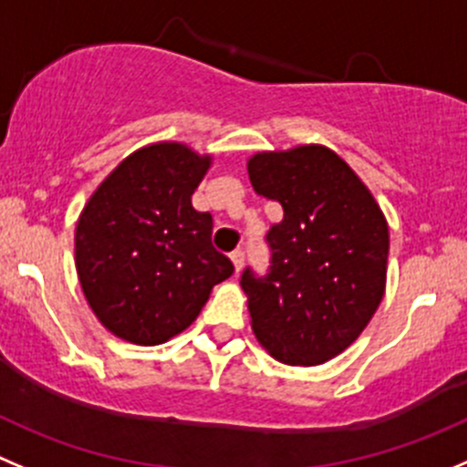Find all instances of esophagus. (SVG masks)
<instances>
[{
  "label": "esophagus",
  "instance_id": "34e87169",
  "mask_svg": "<svg viewBox=\"0 0 467 467\" xmlns=\"http://www.w3.org/2000/svg\"><path fill=\"white\" fill-rule=\"evenodd\" d=\"M231 261H234V268H236V273H241L243 265H245V252L234 250L231 252Z\"/></svg>",
  "mask_w": 467,
  "mask_h": 467
}]
</instances>
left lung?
I'll return each mask as SVG.
<instances>
[{"instance_id": "1", "label": "left lung", "mask_w": 467, "mask_h": 467, "mask_svg": "<svg viewBox=\"0 0 467 467\" xmlns=\"http://www.w3.org/2000/svg\"><path fill=\"white\" fill-rule=\"evenodd\" d=\"M256 194L279 202L268 234L273 270L243 273L252 332L277 362L314 367L344 353L379 309L389 226L346 160L323 144L259 150L247 160Z\"/></svg>"}]
</instances>
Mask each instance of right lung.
<instances>
[{"label":"right lung","instance_id":"add662e5","mask_svg":"<svg viewBox=\"0 0 467 467\" xmlns=\"http://www.w3.org/2000/svg\"><path fill=\"white\" fill-rule=\"evenodd\" d=\"M213 155L183 141L132 150L84 203L75 268L96 318L130 344L158 346L194 323L234 264L211 245L213 217L192 194Z\"/></svg>","mask_w":467,"mask_h":467}]
</instances>
